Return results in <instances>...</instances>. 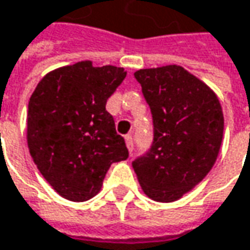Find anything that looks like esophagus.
Segmentation results:
<instances>
[{"mask_svg":"<svg viewBox=\"0 0 250 250\" xmlns=\"http://www.w3.org/2000/svg\"><path fill=\"white\" fill-rule=\"evenodd\" d=\"M125 146H127V148H128V151H130V154L133 153V150H134V144H133V137L128 134V136H125Z\"/></svg>","mask_w":250,"mask_h":250,"instance_id":"1","label":"esophagus"}]
</instances>
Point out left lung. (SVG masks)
Masks as SVG:
<instances>
[{
    "label": "left lung",
    "instance_id": "1",
    "mask_svg": "<svg viewBox=\"0 0 250 250\" xmlns=\"http://www.w3.org/2000/svg\"><path fill=\"white\" fill-rule=\"evenodd\" d=\"M154 125L150 151L133 161L144 194L174 202L198 185L213 167L224 137V113L212 89L178 65L140 69Z\"/></svg>",
    "mask_w": 250,
    "mask_h": 250
}]
</instances>
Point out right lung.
I'll return each mask as SVG.
<instances>
[{
	"label": "right lung",
	"instance_id": "right-lung-1",
	"mask_svg": "<svg viewBox=\"0 0 250 250\" xmlns=\"http://www.w3.org/2000/svg\"><path fill=\"white\" fill-rule=\"evenodd\" d=\"M123 67L90 61L46 73L29 99L26 141L42 177L62 198L83 202L102 189L113 163L128 157L106 110L125 81Z\"/></svg>",
	"mask_w": 250,
	"mask_h": 250
}]
</instances>
